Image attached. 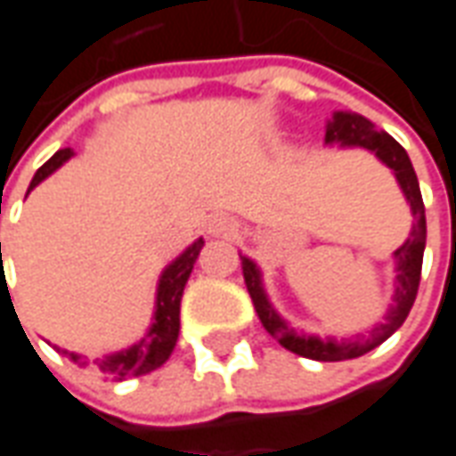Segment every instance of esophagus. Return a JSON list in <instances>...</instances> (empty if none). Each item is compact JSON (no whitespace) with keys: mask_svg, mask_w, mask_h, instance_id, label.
I'll return each instance as SVG.
<instances>
[{"mask_svg":"<svg viewBox=\"0 0 456 456\" xmlns=\"http://www.w3.org/2000/svg\"><path fill=\"white\" fill-rule=\"evenodd\" d=\"M208 232L212 237H234L237 234V222L227 215H215V217L209 219Z\"/></svg>","mask_w":456,"mask_h":456,"instance_id":"1","label":"esophagus"}]
</instances>
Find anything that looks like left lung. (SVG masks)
Returning <instances> with one entry per match:
<instances>
[{"instance_id":"1","label":"left lung","mask_w":456,"mask_h":456,"mask_svg":"<svg viewBox=\"0 0 456 456\" xmlns=\"http://www.w3.org/2000/svg\"><path fill=\"white\" fill-rule=\"evenodd\" d=\"M325 143L327 146H339V149H366L371 151L376 159L381 160L386 168L393 170V175L401 185L403 195L408 200L412 212V229L411 237L403 241L401 247L393 251L395 258V281H393V303L386 310L381 322L366 332V335L356 337H317L297 332L296 327H290L278 315V310L271 305L264 288V278H261V268L256 261L248 256H241V268H244V281H247V290L261 325L266 327L271 337H276L281 346H286L288 352L305 356V359H315V362H344V359H356L363 356L366 352L376 349L388 337L405 322V317L411 313L415 296H418V286H420V271H422V254H425V239H428V227H425V205H422L420 185H418V175L412 170V163L408 153L398 141L388 136L386 131H376L371 121L354 112H335L332 119L327 121L325 129Z\"/></svg>"}]
</instances>
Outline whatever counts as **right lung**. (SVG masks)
Instances as JSON below:
<instances>
[{
    "instance_id": "right-lung-1",
    "label": "right lung",
    "mask_w": 456,
    "mask_h": 456,
    "mask_svg": "<svg viewBox=\"0 0 456 456\" xmlns=\"http://www.w3.org/2000/svg\"><path fill=\"white\" fill-rule=\"evenodd\" d=\"M73 159V149H61L55 151L51 159L45 160L41 168L36 170L34 180L28 185V192L44 183L51 173L63 166L65 160ZM26 192V195H28ZM2 247V244H0ZM205 247L202 239H195L175 261H170L168 266L163 268V273L159 278V288H156V310H153V322H151L146 337H141L139 342L131 344L121 352L107 354L102 359H93L87 362L83 359V354L68 352V349H58L63 352L70 362L80 363V366H90L94 373H100L104 379H112V381H124L129 376H143V373L159 369L163 363L168 362V356L175 349L180 332V297L185 290L192 266L198 261L200 251Z\"/></svg>"
}]
</instances>
